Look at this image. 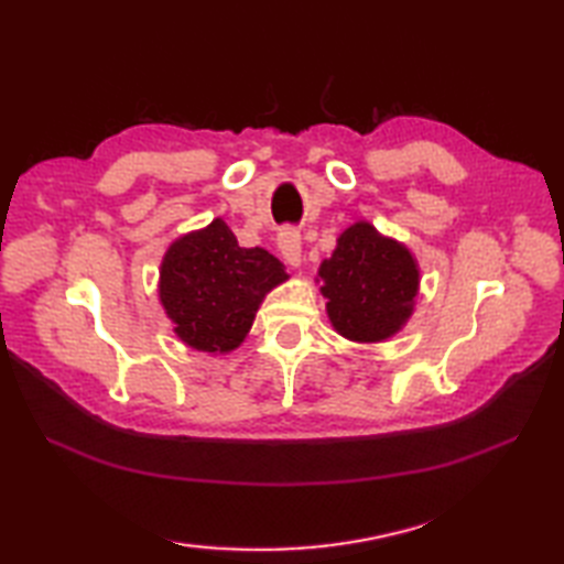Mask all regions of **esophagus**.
Listing matches in <instances>:
<instances>
[{
    "label": "esophagus",
    "instance_id": "obj_1",
    "mask_svg": "<svg viewBox=\"0 0 564 564\" xmlns=\"http://www.w3.org/2000/svg\"><path fill=\"white\" fill-rule=\"evenodd\" d=\"M279 249L283 259L291 263V267H301L303 261V242H301V232L295 227H283L279 232Z\"/></svg>",
    "mask_w": 564,
    "mask_h": 564
}]
</instances>
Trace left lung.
<instances>
[{"mask_svg":"<svg viewBox=\"0 0 564 564\" xmlns=\"http://www.w3.org/2000/svg\"><path fill=\"white\" fill-rule=\"evenodd\" d=\"M319 275L332 325L346 339H388L412 313L416 263L402 245L380 237L368 223H356L339 237Z\"/></svg>","mask_w":564,"mask_h":564,"instance_id":"1","label":"left lung"}]
</instances>
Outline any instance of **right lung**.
<instances>
[{"mask_svg": "<svg viewBox=\"0 0 564 564\" xmlns=\"http://www.w3.org/2000/svg\"><path fill=\"white\" fill-rule=\"evenodd\" d=\"M285 279L279 259L261 247H239L218 218L166 251L160 297L182 341L223 354L242 344L263 295Z\"/></svg>", "mask_w": 564, "mask_h": 564, "instance_id": "1", "label": "right lung"}]
</instances>
